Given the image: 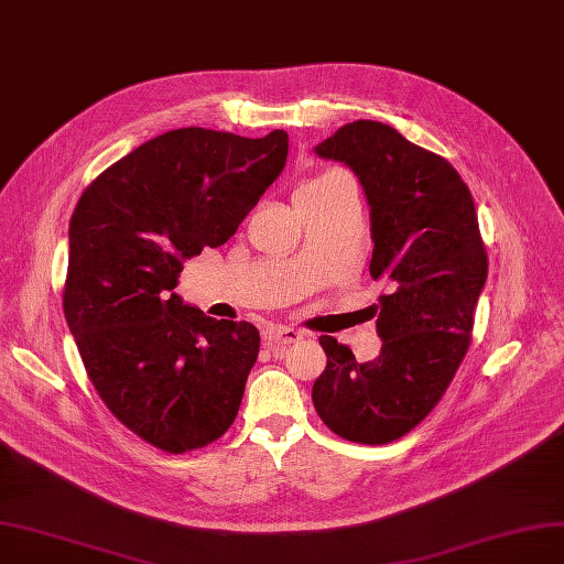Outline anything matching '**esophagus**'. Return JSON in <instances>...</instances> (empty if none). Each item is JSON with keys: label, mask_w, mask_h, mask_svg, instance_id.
Here are the masks:
<instances>
[{"label": "esophagus", "mask_w": 564, "mask_h": 564, "mask_svg": "<svg viewBox=\"0 0 564 564\" xmlns=\"http://www.w3.org/2000/svg\"><path fill=\"white\" fill-rule=\"evenodd\" d=\"M264 339L271 348H285L290 344H295L302 339V332H297L295 327H281V325H271L267 332H264Z\"/></svg>", "instance_id": "34e87169"}]
</instances>
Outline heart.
I'll return each instance as SVG.
<instances>
[{
	"label": "heart",
	"instance_id": "obj_1",
	"mask_svg": "<svg viewBox=\"0 0 564 564\" xmlns=\"http://www.w3.org/2000/svg\"><path fill=\"white\" fill-rule=\"evenodd\" d=\"M337 176H341L339 172H327V174H321V176H316V178H311L308 183H304L302 187H316V185H323V183H327V181H332V178H337ZM300 187V191H302Z\"/></svg>",
	"mask_w": 564,
	"mask_h": 564
}]
</instances>
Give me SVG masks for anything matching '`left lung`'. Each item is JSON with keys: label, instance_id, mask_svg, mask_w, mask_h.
Instances as JSON below:
<instances>
[{"label": "left lung", "instance_id": "obj_1", "mask_svg": "<svg viewBox=\"0 0 564 564\" xmlns=\"http://www.w3.org/2000/svg\"><path fill=\"white\" fill-rule=\"evenodd\" d=\"M314 151L358 176L371 220L369 274L388 295L379 297V358L358 362L348 346L321 337L327 367L311 400L335 434L381 446L419 425L460 367L488 279L486 246L460 174L390 124L348 122Z\"/></svg>", "mask_w": 564, "mask_h": 564}]
</instances>
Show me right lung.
Returning <instances> with one entry per match:
<instances>
[{
    "instance_id": "add662e5",
    "label": "right lung",
    "mask_w": 564,
    "mask_h": 564,
    "mask_svg": "<svg viewBox=\"0 0 564 564\" xmlns=\"http://www.w3.org/2000/svg\"><path fill=\"white\" fill-rule=\"evenodd\" d=\"M285 158V130L181 128L111 164L74 208L62 304L80 360L116 419L166 453L227 432L260 352L256 325L174 293L183 260L232 237Z\"/></svg>"
}]
</instances>
